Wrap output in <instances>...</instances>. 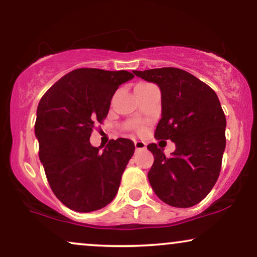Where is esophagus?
Masks as SVG:
<instances>
[{
  "label": "esophagus",
  "instance_id": "obj_1",
  "mask_svg": "<svg viewBox=\"0 0 257 257\" xmlns=\"http://www.w3.org/2000/svg\"><path fill=\"white\" fill-rule=\"evenodd\" d=\"M134 145H135V149H137L138 151H140V150H145V149H146V144L144 143V141H135Z\"/></svg>",
  "mask_w": 257,
  "mask_h": 257
}]
</instances>
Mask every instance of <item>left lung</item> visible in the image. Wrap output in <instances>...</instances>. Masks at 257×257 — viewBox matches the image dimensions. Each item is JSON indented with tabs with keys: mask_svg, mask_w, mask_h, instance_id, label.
I'll return each instance as SVG.
<instances>
[{
	"mask_svg": "<svg viewBox=\"0 0 257 257\" xmlns=\"http://www.w3.org/2000/svg\"><path fill=\"white\" fill-rule=\"evenodd\" d=\"M161 89L162 118L156 138L172 140L175 151L150 144L153 166L149 181L161 200L176 208L198 204L219 178L226 147V117L216 93L184 70L162 67L133 71Z\"/></svg>",
	"mask_w": 257,
	"mask_h": 257,
	"instance_id": "1",
	"label": "left lung"
}]
</instances>
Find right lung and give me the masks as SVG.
<instances>
[{
    "label": "right lung",
    "instance_id": "1",
    "mask_svg": "<svg viewBox=\"0 0 257 257\" xmlns=\"http://www.w3.org/2000/svg\"><path fill=\"white\" fill-rule=\"evenodd\" d=\"M132 78L124 70H73L52 85L37 106L40 161L52 191L72 210H99L118 191L134 143L119 138L101 151V146L90 145L89 138L95 123L107 116L119 85Z\"/></svg>",
    "mask_w": 257,
    "mask_h": 257
}]
</instances>
